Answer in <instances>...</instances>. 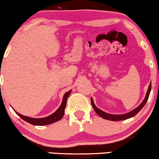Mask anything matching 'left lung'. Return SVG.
<instances>
[{
    "label": "left lung",
    "instance_id": "1",
    "mask_svg": "<svg viewBox=\"0 0 159 159\" xmlns=\"http://www.w3.org/2000/svg\"><path fill=\"white\" fill-rule=\"evenodd\" d=\"M150 90H151V82H150L149 87H148V92H147L145 98H144L143 102H142V103L140 104V105L137 108H135L134 110H133V111L129 112V113L122 114V115H114V114H107V113H106V112L101 111V110L96 107V106L94 105L92 98H91V103H92V107H93L94 110L95 111L96 113H97L100 116H101L102 118H103V119L108 120H111V121H120V120H127V119H129V118H130V117H132V116H135L136 114H137L138 112H139L140 110H141L142 108L144 107V105H145L146 103H147V101H148V98H149V94H150Z\"/></svg>",
    "mask_w": 159,
    "mask_h": 159
}]
</instances>
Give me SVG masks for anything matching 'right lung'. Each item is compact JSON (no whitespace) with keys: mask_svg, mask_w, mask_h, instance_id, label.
<instances>
[{"mask_svg":"<svg viewBox=\"0 0 159 159\" xmlns=\"http://www.w3.org/2000/svg\"><path fill=\"white\" fill-rule=\"evenodd\" d=\"M71 90L66 92L64 95L63 98V101L60 106V107L58 108L56 111L54 112L53 114H52L51 115L47 116L45 118H39V119H36V118H31L29 117V116H25L22 115V114L17 113V111H15L18 115H19L23 120H25L27 122H29L30 124L34 125H46L52 124L53 122H56L59 121L63 117L64 114H65V108L66 107V104H67V100L68 96L70 95Z\"/></svg>","mask_w":159,"mask_h":159,"instance_id":"add662e5","label":"right lung"}]
</instances>
